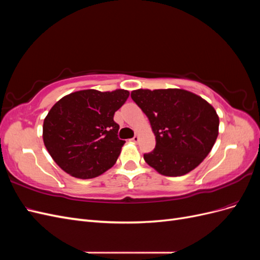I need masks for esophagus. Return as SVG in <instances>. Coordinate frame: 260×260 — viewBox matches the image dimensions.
Instances as JSON below:
<instances>
[{"mask_svg": "<svg viewBox=\"0 0 260 260\" xmlns=\"http://www.w3.org/2000/svg\"><path fill=\"white\" fill-rule=\"evenodd\" d=\"M131 141H132L133 143H138L139 142V136H135V137L131 139Z\"/></svg>", "mask_w": 260, "mask_h": 260, "instance_id": "esophagus-1", "label": "esophagus"}]
</instances>
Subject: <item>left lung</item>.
Returning <instances> with one entry per match:
<instances>
[{
    "label": "left lung",
    "mask_w": 260,
    "mask_h": 260,
    "mask_svg": "<svg viewBox=\"0 0 260 260\" xmlns=\"http://www.w3.org/2000/svg\"><path fill=\"white\" fill-rule=\"evenodd\" d=\"M131 98L147 116L156 139L144 160L167 177L186 175L206 158L219 133V117L207 101L183 89H139Z\"/></svg>",
    "instance_id": "obj_1"
}]
</instances>
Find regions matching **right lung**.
<instances>
[{
  "instance_id": "add662e5",
  "label": "right lung",
  "mask_w": 260,
  "mask_h": 260,
  "mask_svg": "<svg viewBox=\"0 0 260 260\" xmlns=\"http://www.w3.org/2000/svg\"><path fill=\"white\" fill-rule=\"evenodd\" d=\"M129 91H76L61 98L43 122V142L49 154L68 175L92 179L112 168L124 141L118 139L114 115Z\"/></svg>"
}]
</instances>
